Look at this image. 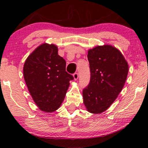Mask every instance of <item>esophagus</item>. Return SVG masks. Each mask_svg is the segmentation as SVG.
<instances>
[{"label":"esophagus","instance_id":"obj_1","mask_svg":"<svg viewBox=\"0 0 148 148\" xmlns=\"http://www.w3.org/2000/svg\"><path fill=\"white\" fill-rule=\"evenodd\" d=\"M73 78L75 80H77L79 78V74L77 73H75L73 75Z\"/></svg>","mask_w":148,"mask_h":148}]
</instances>
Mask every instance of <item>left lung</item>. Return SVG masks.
Returning <instances> with one entry per match:
<instances>
[{"mask_svg": "<svg viewBox=\"0 0 148 148\" xmlns=\"http://www.w3.org/2000/svg\"><path fill=\"white\" fill-rule=\"evenodd\" d=\"M91 77L83 90L87 110L100 114L106 110L122 91L129 71L127 60L120 50L106 44L88 50Z\"/></svg>", "mask_w": 148, "mask_h": 148, "instance_id": "obj_1", "label": "left lung"}]
</instances>
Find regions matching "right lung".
<instances>
[{
    "label": "right lung",
    "mask_w": 148,
    "mask_h": 148,
    "mask_svg": "<svg viewBox=\"0 0 148 148\" xmlns=\"http://www.w3.org/2000/svg\"><path fill=\"white\" fill-rule=\"evenodd\" d=\"M23 77L34 102L40 110L52 112L64 100L73 77L66 71V62L54 44L44 43L25 60Z\"/></svg>",
    "instance_id": "1"
}]
</instances>
